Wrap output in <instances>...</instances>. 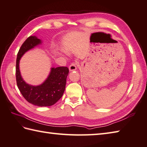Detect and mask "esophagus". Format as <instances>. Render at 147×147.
<instances>
[{
    "label": "esophagus",
    "instance_id": "34e87169",
    "mask_svg": "<svg viewBox=\"0 0 147 147\" xmlns=\"http://www.w3.org/2000/svg\"><path fill=\"white\" fill-rule=\"evenodd\" d=\"M77 69V63H72L69 67V69L70 71H73L76 70Z\"/></svg>",
    "mask_w": 147,
    "mask_h": 147
}]
</instances>
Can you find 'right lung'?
Listing matches in <instances>:
<instances>
[{"label":"right lung","mask_w":147,"mask_h":147,"mask_svg":"<svg viewBox=\"0 0 147 147\" xmlns=\"http://www.w3.org/2000/svg\"><path fill=\"white\" fill-rule=\"evenodd\" d=\"M42 44L40 39L30 36L20 47L16 62V80L18 89L29 103L38 107L54 105L62 98L64 92L69 69L67 67H52L46 80L39 85L27 84L21 76L19 63L25 53Z\"/></svg>","instance_id":"obj_1"}]
</instances>
